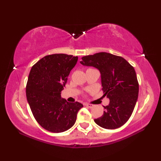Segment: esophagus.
<instances>
[{"instance_id": "esophagus-1", "label": "esophagus", "mask_w": 161, "mask_h": 161, "mask_svg": "<svg viewBox=\"0 0 161 161\" xmlns=\"http://www.w3.org/2000/svg\"><path fill=\"white\" fill-rule=\"evenodd\" d=\"M84 105L86 106V107H87L88 108H93V107H94V106H93V104H85Z\"/></svg>"}]
</instances>
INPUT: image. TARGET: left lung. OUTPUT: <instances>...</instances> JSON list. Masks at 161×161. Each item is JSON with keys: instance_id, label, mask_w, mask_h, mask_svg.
<instances>
[{"instance_id": "left-lung-1", "label": "left lung", "mask_w": 161, "mask_h": 161, "mask_svg": "<svg viewBox=\"0 0 161 161\" xmlns=\"http://www.w3.org/2000/svg\"><path fill=\"white\" fill-rule=\"evenodd\" d=\"M80 64L100 71L102 89L109 99L104 114L95 119L97 125L107 129L120 127L127 122L138 97L139 86L134 68L121 57L107 53L84 56Z\"/></svg>"}]
</instances>
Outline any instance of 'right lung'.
I'll return each instance as SVG.
<instances>
[{"label": "right lung", "instance_id": "1", "mask_svg": "<svg viewBox=\"0 0 161 161\" xmlns=\"http://www.w3.org/2000/svg\"><path fill=\"white\" fill-rule=\"evenodd\" d=\"M78 57L65 54L47 55L30 72L26 97L37 122L47 131L61 133L71 128L83 105L70 103L61 97L70 70Z\"/></svg>", "mask_w": 161, "mask_h": 161}]
</instances>
